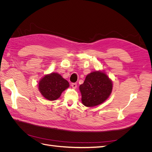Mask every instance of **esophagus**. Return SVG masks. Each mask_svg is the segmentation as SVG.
Listing matches in <instances>:
<instances>
[{
  "label": "esophagus",
  "instance_id": "34e87169",
  "mask_svg": "<svg viewBox=\"0 0 152 152\" xmlns=\"http://www.w3.org/2000/svg\"><path fill=\"white\" fill-rule=\"evenodd\" d=\"M71 86L72 87V88L75 89L76 87H77V84H76V83H72V84H71Z\"/></svg>",
  "mask_w": 152,
  "mask_h": 152
}]
</instances>
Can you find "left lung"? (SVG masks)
Wrapping results in <instances>:
<instances>
[{
	"label": "left lung",
	"mask_w": 152,
	"mask_h": 152,
	"mask_svg": "<svg viewBox=\"0 0 152 152\" xmlns=\"http://www.w3.org/2000/svg\"><path fill=\"white\" fill-rule=\"evenodd\" d=\"M113 82L103 70L93 71L80 85L82 103L87 107H94L104 103L111 94Z\"/></svg>",
	"instance_id": "8db88e82"
}]
</instances>
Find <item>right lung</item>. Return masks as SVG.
<instances>
[{"instance_id": "obj_1", "label": "right lung", "mask_w": 152, "mask_h": 152, "mask_svg": "<svg viewBox=\"0 0 152 152\" xmlns=\"http://www.w3.org/2000/svg\"><path fill=\"white\" fill-rule=\"evenodd\" d=\"M69 86L70 84L66 79L59 73L54 72L45 74L38 83V89L40 94L49 101L58 99Z\"/></svg>"}]
</instances>
